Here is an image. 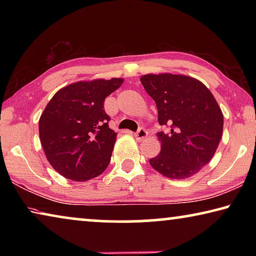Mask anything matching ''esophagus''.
I'll use <instances>...</instances> for the list:
<instances>
[{"label": "esophagus", "mask_w": 256, "mask_h": 256, "mask_svg": "<svg viewBox=\"0 0 256 256\" xmlns=\"http://www.w3.org/2000/svg\"><path fill=\"white\" fill-rule=\"evenodd\" d=\"M134 136H136L138 141H142V140H144L146 136H148V132H146L144 128H141L138 130L136 133H134Z\"/></svg>", "instance_id": "esophagus-1"}]
</instances>
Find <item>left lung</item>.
Instances as JSON below:
<instances>
[{"mask_svg":"<svg viewBox=\"0 0 256 256\" xmlns=\"http://www.w3.org/2000/svg\"><path fill=\"white\" fill-rule=\"evenodd\" d=\"M158 108L160 154L149 162L154 170L172 180L198 174L210 162L222 136L224 115L214 94L200 80L184 74L159 73L140 78Z\"/></svg>","mask_w":256,"mask_h":256,"instance_id":"left-lung-1","label":"left lung"}]
</instances>
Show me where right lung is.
<instances>
[{
    "mask_svg": "<svg viewBox=\"0 0 256 256\" xmlns=\"http://www.w3.org/2000/svg\"><path fill=\"white\" fill-rule=\"evenodd\" d=\"M124 79L78 81L56 92L40 118V138L50 166L66 178L89 180L110 162L116 136L108 126L105 98Z\"/></svg>",
    "mask_w": 256,
    "mask_h": 256,
    "instance_id": "add662e5",
    "label": "right lung"
}]
</instances>
